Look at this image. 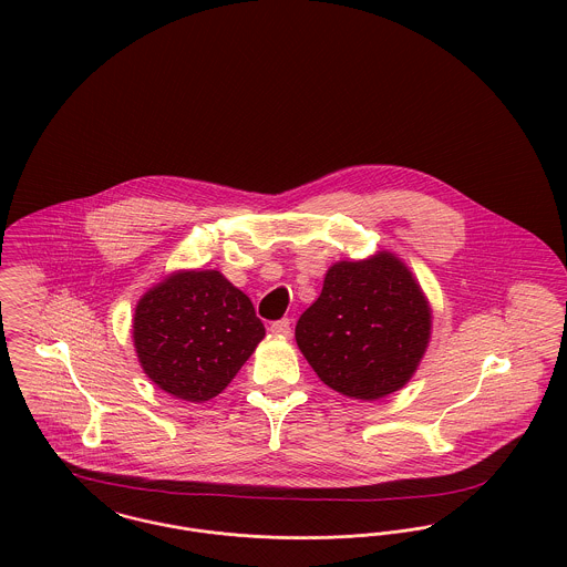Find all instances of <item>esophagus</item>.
Segmentation results:
<instances>
[{
	"label": "esophagus",
	"mask_w": 567,
	"mask_h": 567,
	"mask_svg": "<svg viewBox=\"0 0 567 567\" xmlns=\"http://www.w3.org/2000/svg\"><path fill=\"white\" fill-rule=\"evenodd\" d=\"M269 332L276 333V336H282V338H289V336H291V323H289V319L274 321V323L269 326Z\"/></svg>",
	"instance_id": "esophagus-1"
}]
</instances>
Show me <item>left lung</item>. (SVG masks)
<instances>
[{"instance_id":"1","label":"left lung","mask_w":567,"mask_h":567,"mask_svg":"<svg viewBox=\"0 0 567 567\" xmlns=\"http://www.w3.org/2000/svg\"><path fill=\"white\" fill-rule=\"evenodd\" d=\"M433 310L411 269L394 252L333 264L296 340L317 377L353 400L399 392L420 367Z\"/></svg>"}]
</instances>
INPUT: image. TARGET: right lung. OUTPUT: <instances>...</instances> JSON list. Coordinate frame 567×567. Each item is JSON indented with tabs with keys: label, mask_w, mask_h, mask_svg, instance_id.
<instances>
[{
	"label": "right lung",
	"mask_w": 567,
	"mask_h": 567,
	"mask_svg": "<svg viewBox=\"0 0 567 567\" xmlns=\"http://www.w3.org/2000/svg\"><path fill=\"white\" fill-rule=\"evenodd\" d=\"M264 336L250 298L218 269H177L134 308V351L143 372L188 402L218 396Z\"/></svg>",
	"instance_id": "right-lung-1"
}]
</instances>
